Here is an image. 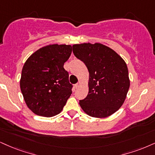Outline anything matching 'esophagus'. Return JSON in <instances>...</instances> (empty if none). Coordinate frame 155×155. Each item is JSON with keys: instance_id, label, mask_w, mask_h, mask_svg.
<instances>
[{"instance_id": "esophagus-1", "label": "esophagus", "mask_w": 155, "mask_h": 155, "mask_svg": "<svg viewBox=\"0 0 155 155\" xmlns=\"http://www.w3.org/2000/svg\"><path fill=\"white\" fill-rule=\"evenodd\" d=\"M81 83H77V84H75V85H74V87H75L76 89H78V88H79L80 87H81Z\"/></svg>"}]
</instances>
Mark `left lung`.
Returning <instances> with one entry per match:
<instances>
[{
	"instance_id": "left-lung-1",
	"label": "left lung",
	"mask_w": 155,
	"mask_h": 155,
	"mask_svg": "<svg viewBox=\"0 0 155 155\" xmlns=\"http://www.w3.org/2000/svg\"><path fill=\"white\" fill-rule=\"evenodd\" d=\"M72 51L89 72L88 94L79 102L82 109L94 118L112 115L123 105L130 86L127 63L101 43L76 44Z\"/></svg>"
}]
</instances>
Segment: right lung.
<instances>
[{"label":"right lung","instance_id":"right-lung-1","mask_svg":"<svg viewBox=\"0 0 155 155\" xmlns=\"http://www.w3.org/2000/svg\"><path fill=\"white\" fill-rule=\"evenodd\" d=\"M72 52L70 45H49L26 60L20 87L26 106L38 116L51 117L62 111L72 93L64 63Z\"/></svg>","mask_w":155,"mask_h":155}]
</instances>
